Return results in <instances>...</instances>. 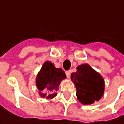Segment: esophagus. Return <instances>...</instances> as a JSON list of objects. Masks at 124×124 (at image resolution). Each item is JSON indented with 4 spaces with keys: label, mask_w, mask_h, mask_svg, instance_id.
<instances>
[{
    "label": "esophagus",
    "mask_w": 124,
    "mask_h": 124,
    "mask_svg": "<svg viewBox=\"0 0 124 124\" xmlns=\"http://www.w3.org/2000/svg\"><path fill=\"white\" fill-rule=\"evenodd\" d=\"M65 74H66V76H67V78L70 79V74H71V72H70V71H66V72H65Z\"/></svg>",
    "instance_id": "1"
}]
</instances>
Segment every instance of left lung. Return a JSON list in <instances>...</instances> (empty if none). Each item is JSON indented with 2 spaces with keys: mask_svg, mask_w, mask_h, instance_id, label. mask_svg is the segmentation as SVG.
Here are the masks:
<instances>
[{
  "mask_svg": "<svg viewBox=\"0 0 124 124\" xmlns=\"http://www.w3.org/2000/svg\"><path fill=\"white\" fill-rule=\"evenodd\" d=\"M71 80L77 89V99L82 104H93L103 95L104 79L88 63L78 65L77 72L71 74Z\"/></svg>",
  "mask_w": 124,
  "mask_h": 124,
  "instance_id": "1",
  "label": "left lung"
}]
</instances>
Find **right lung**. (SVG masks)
<instances>
[{"label": "right lung", "mask_w": 124, "mask_h": 124, "mask_svg": "<svg viewBox=\"0 0 124 124\" xmlns=\"http://www.w3.org/2000/svg\"><path fill=\"white\" fill-rule=\"evenodd\" d=\"M66 79V74L61 68H56L49 61H45L36 75V85L42 98L52 99L57 95L61 82Z\"/></svg>", "instance_id": "obj_1"}]
</instances>
